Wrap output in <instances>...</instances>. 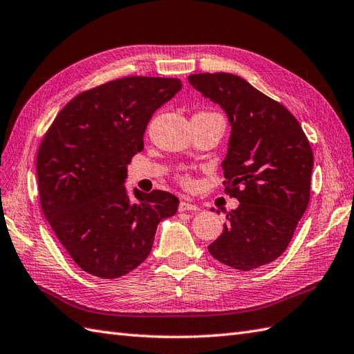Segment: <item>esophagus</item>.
I'll use <instances>...</instances> for the list:
<instances>
[{
	"mask_svg": "<svg viewBox=\"0 0 354 354\" xmlns=\"http://www.w3.org/2000/svg\"><path fill=\"white\" fill-rule=\"evenodd\" d=\"M178 210L180 212H197V210H200V207L195 203H192L191 200L183 198L178 204Z\"/></svg>",
	"mask_w": 354,
	"mask_h": 354,
	"instance_id": "1",
	"label": "esophagus"
}]
</instances>
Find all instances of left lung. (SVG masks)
Segmentation results:
<instances>
[{
	"label": "left lung",
	"mask_w": 354,
	"mask_h": 354,
	"mask_svg": "<svg viewBox=\"0 0 354 354\" xmlns=\"http://www.w3.org/2000/svg\"><path fill=\"white\" fill-rule=\"evenodd\" d=\"M187 80L223 109L232 127L221 167L225 189L239 206L225 215L229 223L209 253L234 270L259 268L286 250L309 204V140L286 107L238 75L207 73Z\"/></svg>",
	"instance_id": "left-lung-1"
}]
</instances>
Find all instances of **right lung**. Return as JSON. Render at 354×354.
<instances>
[{"label":"right lung","mask_w":354,"mask_h":354,"mask_svg":"<svg viewBox=\"0 0 354 354\" xmlns=\"http://www.w3.org/2000/svg\"><path fill=\"white\" fill-rule=\"evenodd\" d=\"M182 89L178 78L125 77L86 91L62 109L39 147L42 212L68 254L101 279L125 276L148 257L157 225L178 198L125 187L153 113Z\"/></svg>","instance_id":"obj_1"}]
</instances>
